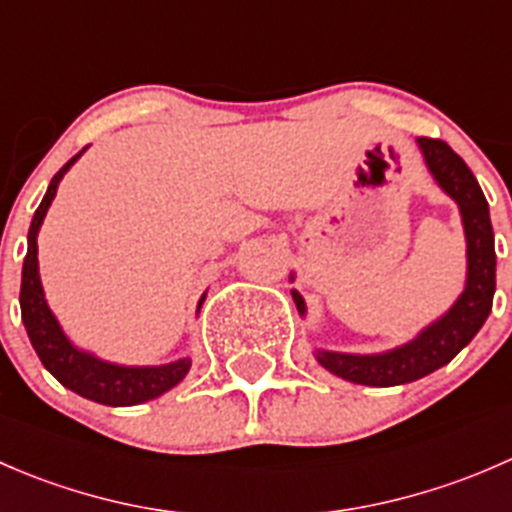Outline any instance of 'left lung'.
<instances>
[{"label": "left lung", "instance_id": "8db88e82", "mask_svg": "<svg viewBox=\"0 0 512 512\" xmlns=\"http://www.w3.org/2000/svg\"><path fill=\"white\" fill-rule=\"evenodd\" d=\"M418 148H421L433 180L441 185L443 193L456 200L458 210H461L468 257L466 289L443 317L421 329L416 339L391 349V352L342 354L327 352V349L314 352L324 369L332 371L334 376L354 381V384L399 386L441 369L476 337L493 307L495 245L488 200L480 190L476 175L446 141L418 138ZM292 299L304 317L307 307L297 289H292Z\"/></svg>", "mask_w": 512, "mask_h": 512}]
</instances>
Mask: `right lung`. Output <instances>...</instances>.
I'll use <instances>...</instances> for the list:
<instances>
[{"label": "right lung", "mask_w": 512, "mask_h": 512, "mask_svg": "<svg viewBox=\"0 0 512 512\" xmlns=\"http://www.w3.org/2000/svg\"><path fill=\"white\" fill-rule=\"evenodd\" d=\"M86 151V148H84ZM81 151V153H84ZM76 153L59 173L51 178L49 188H46L44 200L36 208L32 225H29V247L27 257H24L22 267V292H19V304H22V322L27 327L29 342L39 354L41 364L46 366L51 376L66 389L74 394L84 396V399L96 401L103 406H136L143 401L158 399L160 394L173 389L175 384L185 379L190 369V359L170 361L163 366H118L111 361H103L98 356L84 352V349L74 347L71 339L66 337L61 324L56 322L54 312L49 309L44 297V287H41L39 277V260H36V235L44 223L46 210H49L51 200H54L56 188H59L61 178L66 170L81 158ZM205 294L198 302V312L203 307Z\"/></svg>", "instance_id": "add662e5"}]
</instances>
